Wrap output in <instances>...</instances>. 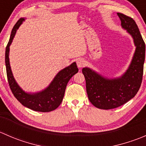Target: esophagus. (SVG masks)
<instances>
[{
    "mask_svg": "<svg viewBox=\"0 0 146 146\" xmlns=\"http://www.w3.org/2000/svg\"><path fill=\"white\" fill-rule=\"evenodd\" d=\"M85 65V61L82 58H79L77 61V66L78 68L84 67Z\"/></svg>",
    "mask_w": 146,
    "mask_h": 146,
    "instance_id": "esophagus-1",
    "label": "esophagus"
}]
</instances>
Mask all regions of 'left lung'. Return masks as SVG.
I'll return each instance as SVG.
<instances>
[{"label":"left lung","instance_id":"8db88e82","mask_svg":"<svg viewBox=\"0 0 146 146\" xmlns=\"http://www.w3.org/2000/svg\"><path fill=\"white\" fill-rule=\"evenodd\" d=\"M121 26L132 36L136 46L131 63L124 74L108 79L89 68H83L88 99L95 107L111 110L123 105L136 95L142 82L145 45L133 18L117 13Z\"/></svg>","mask_w":146,"mask_h":146}]
</instances>
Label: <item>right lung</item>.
I'll return each instance as SVG.
<instances>
[{"label":"right lung","instance_id":"add662e5","mask_svg":"<svg viewBox=\"0 0 146 146\" xmlns=\"http://www.w3.org/2000/svg\"><path fill=\"white\" fill-rule=\"evenodd\" d=\"M24 18H20L12 29L11 35L5 48V66L7 78L13 95L23 106L36 111L48 112L56 110L64 98L66 85L69 80L78 71L76 62L61 70L45 90L36 93H27L17 85L12 73L9 61L10 45L15 35L17 29L21 25Z\"/></svg>","mask_w":146,"mask_h":146}]
</instances>
